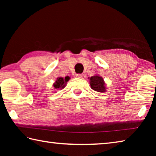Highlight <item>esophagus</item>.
<instances>
[{
  "label": "esophagus",
  "instance_id": "34e87169",
  "mask_svg": "<svg viewBox=\"0 0 156 156\" xmlns=\"http://www.w3.org/2000/svg\"><path fill=\"white\" fill-rule=\"evenodd\" d=\"M82 76H83V75L80 74V73H77V74H76V78H82Z\"/></svg>",
  "mask_w": 156,
  "mask_h": 156
}]
</instances>
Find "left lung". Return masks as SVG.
Masks as SVG:
<instances>
[{
    "instance_id": "left-lung-1",
    "label": "left lung",
    "mask_w": 156,
    "mask_h": 156,
    "mask_svg": "<svg viewBox=\"0 0 156 156\" xmlns=\"http://www.w3.org/2000/svg\"><path fill=\"white\" fill-rule=\"evenodd\" d=\"M91 88L98 92H105V84L103 78L99 76H94L90 78Z\"/></svg>"
}]
</instances>
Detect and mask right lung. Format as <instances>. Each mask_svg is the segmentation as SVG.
Instances as JSON below:
<instances>
[{
    "mask_svg": "<svg viewBox=\"0 0 156 156\" xmlns=\"http://www.w3.org/2000/svg\"><path fill=\"white\" fill-rule=\"evenodd\" d=\"M70 78L69 76H66L65 79L63 78H58L57 80L55 82L54 84V87L55 89H63L65 87L66 84H67V82L69 80Z\"/></svg>",
    "mask_w": 156,
    "mask_h": 156,
    "instance_id": "1",
    "label": "right lung"
}]
</instances>
